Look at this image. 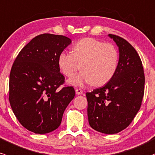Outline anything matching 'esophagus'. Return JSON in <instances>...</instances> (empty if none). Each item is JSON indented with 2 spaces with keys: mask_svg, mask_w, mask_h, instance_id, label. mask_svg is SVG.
I'll return each mask as SVG.
<instances>
[{
  "mask_svg": "<svg viewBox=\"0 0 155 155\" xmlns=\"http://www.w3.org/2000/svg\"><path fill=\"white\" fill-rule=\"evenodd\" d=\"M76 94L81 95V94H82V93H83V91H82V90H81V89H79V88H76Z\"/></svg>",
  "mask_w": 155,
  "mask_h": 155,
  "instance_id": "obj_1",
  "label": "esophagus"
}]
</instances>
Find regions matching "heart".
Masks as SVG:
<instances>
[{"label":"heart","instance_id":"obj_1","mask_svg":"<svg viewBox=\"0 0 155 155\" xmlns=\"http://www.w3.org/2000/svg\"><path fill=\"white\" fill-rule=\"evenodd\" d=\"M118 59V51L113 44L94 38H84L74 45L73 53H61L58 62L62 74L68 78L73 77L80 68L82 71L70 80L71 84L88 83L101 86L115 74Z\"/></svg>","mask_w":155,"mask_h":155}]
</instances>
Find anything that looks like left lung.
Here are the masks:
<instances>
[{"label": "left lung", "mask_w": 155, "mask_h": 155, "mask_svg": "<svg viewBox=\"0 0 155 155\" xmlns=\"http://www.w3.org/2000/svg\"><path fill=\"white\" fill-rule=\"evenodd\" d=\"M119 49L118 66L110 81L86 93L90 126L104 134L124 130L140 110L144 95L143 68L138 54L128 41L109 35Z\"/></svg>", "instance_id": "left-lung-1"}]
</instances>
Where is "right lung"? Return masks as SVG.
I'll return each instance as SVG.
<instances>
[{
    "mask_svg": "<svg viewBox=\"0 0 155 155\" xmlns=\"http://www.w3.org/2000/svg\"><path fill=\"white\" fill-rule=\"evenodd\" d=\"M71 42L62 35L42 34L23 47L9 75L8 100L21 125L36 134L57 129L64 111L75 96L65 86L59 56Z\"/></svg>",
    "mask_w": 155,
    "mask_h": 155,
    "instance_id": "1",
    "label": "right lung"
}]
</instances>
